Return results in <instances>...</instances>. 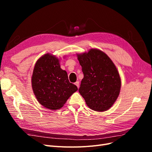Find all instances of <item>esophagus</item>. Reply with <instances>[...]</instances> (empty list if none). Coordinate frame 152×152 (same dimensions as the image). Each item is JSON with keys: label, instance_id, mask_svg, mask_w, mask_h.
<instances>
[{"label": "esophagus", "instance_id": "34e87169", "mask_svg": "<svg viewBox=\"0 0 152 152\" xmlns=\"http://www.w3.org/2000/svg\"><path fill=\"white\" fill-rule=\"evenodd\" d=\"M75 84L77 86V87H78V88H79V81H77L75 83Z\"/></svg>", "mask_w": 152, "mask_h": 152}]
</instances>
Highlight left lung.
Returning a JSON list of instances; mask_svg holds the SVG:
<instances>
[{"label": "left lung", "mask_w": 152, "mask_h": 152, "mask_svg": "<svg viewBox=\"0 0 152 152\" xmlns=\"http://www.w3.org/2000/svg\"><path fill=\"white\" fill-rule=\"evenodd\" d=\"M77 57L84 74L79 89L80 94L91 110H108L121 90V78L115 65L107 54L96 49L78 54Z\"/></svg>", "instance_id": "left-lung-1"}]
</instances>
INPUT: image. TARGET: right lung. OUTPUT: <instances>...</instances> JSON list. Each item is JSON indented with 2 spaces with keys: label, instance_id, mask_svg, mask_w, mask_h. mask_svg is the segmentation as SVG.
Instances as JSON below:
<instances>
[{
  "label": "right lung",
  "instance_id": "1",
  "mask_svg": "<svg viewBox=\"0 0 152 152\" xmlns=\"http://www.w3.org/2000/svg\"><path fill=\"white\" fill-rule=\"evenodd\" d=\"M31 86L39 103L53 110L61 108L78 90L69 82L66 72L60 68L59 59L49 54L44 55L35 63Z\"/></svg>",
  "mask_w": 152,
  "mask_h": 152
}]
</instances>
